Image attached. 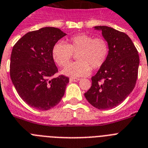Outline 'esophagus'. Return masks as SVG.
<instances>
[{
    "instance_id": "34e87169",
    "label": "esophagus",
    "mask_w": 148,
    "mask_h": 148,
    "mask_svg": "<svg viewBox=\"0 0 148 148\" xmlns=\"http://www.w3.org/2000/svg\"><path fill=\"white\" fill-rule=\"evenodd\" d=\"M69 80H70V82H77V81H79V80H80V79H79V78L71 77L70 79H69Z\"/></svg>"
}]
</instances>
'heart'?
Wrapping results in <instances>:
<instances>
[{
	"mask_svg": "<svg viewBox=\"0 0 148 148\" xmlns=\"http://www.w3.org/2000/svg\"><path fill=\"white\" fill-rule=\"evenodd\" d=\"M109 45L105 39L80 33L71 37L68 42L59 41L54 45L51 56L60 67L65 66L77 54V62H72L62 71L65 76L80 77L90 74L91 69H98L106 63L109 55Z\"/></svg>",
	"mask_w": 148,
	"mask_h": 148,
	"instance_id": "1",
	"label": "heart"
}]
</instances>
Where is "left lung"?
Masks as SVG:
<instances>
[{"label": "left lung", "instance_id": "obj_1", "mask_svg": "<svg viewBox=\"0 0 148 148\" xmlns=\"http://www.w3.org/2000/svg\"><path fill=\"white\" fill-rule=\"evenodd\" d=\"M93 28L102 31L109 51L106 63L91 78L92 86L84 96L95 108L110 109L122 103L134 88L138 71V52L125 32L106 26Z\"/></svg>", "mask_w": 148, "mask_h": 148}]
</instances>
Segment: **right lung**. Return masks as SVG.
Instances as JSON below:
<instances>
[{"label":"right lung","instance_id":"add662e5","mask_svg":"<svg viewBox=\"0 0 148 148\" xmlns=\"http://www.w3.org/2000/svg\"><path fill=\"white\" fill-rule=\"evenodd\" d=\"M65 32L55 27H43L27 32L14 45L10 74L21 99L31 107L49 110L61 101L69 78L51 79L58 68L51 50Z\"/></svg>","mask_w":148,"mask_h":148}]
</instances>
